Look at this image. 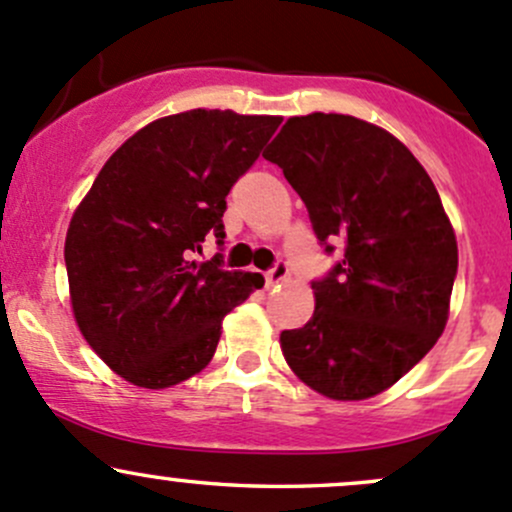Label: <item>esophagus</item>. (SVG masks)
<instances>
[{
  "instance_id": "esophagus-1",
  "label": "esophagus",
  "mask_w": 512,
  "mask_h": 512,
  "mask_svg": "<svg viewBox=\"0 0 512 512\" xmlns=\"http://www.w3.org/2000/svg\"><path fill=\"white\" fill-rule=\"evenodd\" d=\"M289 277V265L285 260H277L275 265L270 267V270H267V275H265V280H267V285H280V282H285Z\"/></svg>"
}]
</instances>
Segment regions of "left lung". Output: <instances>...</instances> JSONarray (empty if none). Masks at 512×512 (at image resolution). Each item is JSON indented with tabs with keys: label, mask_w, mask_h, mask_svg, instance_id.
<instances>
[{
	"label": "left lung",
	"mask_w": 512,
	"mask_h": 512,
	"mask_svg": "<svg viewBox=\"0 0 512 512\" xmlns=\"http://www.w3.org/2000/svg\"><path fill=\"white\" fill-rule=\"evenodd\" d=\"M307 205L327 255L317 307L280 334L294 374L319 394L361 401L414 369L448 319L458 247L441 198L384 128L342 113L294 116L262 153Z\"/></svg>",
	"instance_id": "obj_1"
}]
</instances>
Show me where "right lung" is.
<instances>
[{"label": "right lung", "instance_id": "add662e5", "mask_svg": "<svg viewBox=\"0 0 512 512\" xmlns=\"http://www.w3.org/2000/svg\"><path fill=\"white\" fill-rule=\"evenodd\" d=\"M280 116L195 111L158 118L128 138L96 175L66 232L76 324L91 349L131 384L165 389L198 374L223 317L265 285L230 272L225 198L260 158Z\"/></svg>", "mask_w": 512, "mask_h": 512}]
</instances>
